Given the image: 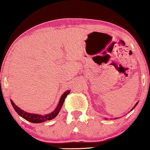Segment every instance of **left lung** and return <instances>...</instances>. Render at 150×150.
<instances>
[{
  "label": "left lung",
  "instance_id": "left-lung-1",
  "mask_svg": "<svg viewBox=\"0 0 150 150\" xmlns=\"http://www.w3.org/2000/svg\"><path fill=\"white\" fill-rule=\"evenodd\" d=\"M137 104H138V102H137V103H136V104H135V105H134V107H133V108H134L135 107V106H136L137 105ZM133 108H132V109H131V110H132V109H133ZM116 119H117V118H115V120H116ZM105 120H107V118H105Z\"/></svg>",
  "mask_w": 150,
  "mask_h": 150
}]
</instances>
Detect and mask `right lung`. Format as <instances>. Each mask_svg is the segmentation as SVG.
<instances>
[{"instance_id": "1", "label": "right lung", "mask_w": 150, "mask_h": 150, "mask_svg": "<svg viewBox=\"0 0 150 150\" xmlns=\"http://www.w3.org/2000/svg\"><path fill=\"white\" fill-rule=\"evenodd\" d=\"M70 91H65L64 93L61 96L60 98V100H59V102L57 105V108H55L54 111H52L51 113H49L48 115H38V114H33V113H29V112L24 111L23 110L20 109V108L16 105L15 104L13 103V102L11 100V103L13 106L14 110H16V112L20 116H21L22 117L25 119L26 120L28 121V122H32V123H42L44 122L45 121L47 120H51L52 119H54L55 117H56L57 115L59 114V111H60L61 107H62L63 102L65 101V98L67 97V96L69 93Z\"/></svg>"}]
</instances>
